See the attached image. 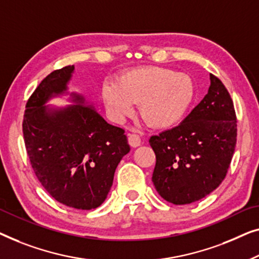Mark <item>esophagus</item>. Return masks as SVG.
<instances>
[{
    "label": "esophagus",
    "mask_w": 259,
    "mask_h": 259,
    "mask_svg": "<svg viewBox=\"0 0 259 259\" xmlns=\"http://www.w3.org/2000/svg\"><path fill=\"white\" fill-rule=\"evenodd\" d=\"M128 142H129L130 147H133V148H137L142 144L141 137L136 134H129L128 135Z\"/></svg>",
    "instance_id": "1"
}]
</instances>
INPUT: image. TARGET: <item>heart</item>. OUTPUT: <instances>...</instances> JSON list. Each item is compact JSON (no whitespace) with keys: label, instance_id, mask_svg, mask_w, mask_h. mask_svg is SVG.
<instances>
[{"label":"heart","instance_id":"heart-1","mask_svg":"<svg viewBox=\"0 0 259 259\" xmlns=\"http://www.w3.org/2000/svg\"><path fill=\"white\" fill-rule=\"evenodd\" d=\"M102 97L117 121L133 112V104H138L145 124L165 130L183 121L195 100V84L188 75L170 69L141 67L123 72L116 83H104Z\"/></svg>","mask_w":259,"mask_h":259}]
</instances>
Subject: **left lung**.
Here are the masks:
<instances>
[{"label":"left lung","mask_w":259,"mask_h":259,"mask_svg":"<svg viewBox=\"0 0 259 259\" xmlns=\"http://www.w3.org/2000/svg\"><path fill=\"white\" fill-rule=\"evenodd\" d=\"M237 141L230 94L216 76L180 125L149 140L156 155L152 182L166 202L184 205L212 192L227 176Z\"/></svg>","instance_id":"1"}]
</instances>
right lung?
I'll return each mask as SVG.
<instances>
[{
	"mask_svg": "<svg viewBox=\"0 0 259 259\" xmlns=\"http://www.w3.org/2000/svg\"><path fill=\"white\" fill-rule=\"evenodd\" d=\"M74 65L49 74L29 98L23 117V136L30 164L43 188L64 205L96 209L105 201L115 170L130 151L124 130L111 125L71 93L67 107L46 105L68 94Z\"/></svg>",
	"mask_w": 259,
	"mask_h": 259,
	"instance_id": "1",
	"label": "right lung"
}]
</instances>
